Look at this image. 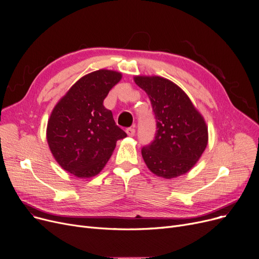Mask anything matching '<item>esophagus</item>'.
<instances>
[{
  "label": "esophagus",
  "instance_id": "1",
  "mask_svg": "<svg viewBox=\"0 0 259 259\" xmlns=\"http://www.w3.org/2000/svg\"><path fill=\"white\" fill-rule=\"evenodd\" d=\"M126 133L129 135V137H134L135 129L134 128H128V129H126Z\"/></svg>",
  "mask_w": 259,
  "mask_h": 259
}]
</instances>
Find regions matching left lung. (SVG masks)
<instances>
[{"label":"left lung","instance_id":"8db88e82","mask_svg":"<svg viewBox=\"0 0 259 259\" xmlns=\"http://www.w3.org/2000/svg\"><path fill=\"white\" fill-rule=\"evenodd\" d=\"M135 83L150 99L156 132L142 148L147 167L164 179L187 173L208 144V128L188 95L171 80L159 76H135Z\"/></svg>","mask_w":259,"mask_h":259}]
</instances>
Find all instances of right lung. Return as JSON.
<instances>
[{
  "mask_svg": "<svg viewBox=\"0 0 259 259\" xmlns=\"http://www.w3.org/2000/svg\"><path fill=\"white\" fill-rule=\"evenodd\" d=\"M121 74L98 70L78 79L54 107L47 142L60 166L77 178L97 175L110 158L116 142L127 137L103 105Z\"/></svg>",
  "mask_w": 259,
  "mask_h": 259,
  "instance_id": "right-lung-1",
  "label": "right lung"
}]
</instances>
